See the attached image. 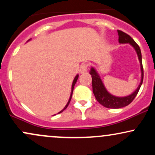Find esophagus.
Here are the masks:
<instances>
[{"label": "esophagus", "instance_id": "34e87169", "mask_svg": "<svg viewBox=\"0 0 155 155\" xmlns=\"http://www.w3.org/2000/svg\"><path fill=\"white\" fill-rule=\"evenodd\" d=\"M80 74H86L87 72V64H83L79 69Z\"/></svg>", "mask_w": 155, "mask_h": 155}]
</instances>
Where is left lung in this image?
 I'll return each mask as SVG.
<instances>
[{"instance_id": "8db88e82", "label": "left lung", "mask_w": 155, "mask_h": 155, "mask_svg": "<svg viewBox=\"0 0 155 155\" xmlns=\"http://www.w3.org/2000/svg\"><path fill=\"white\" fill-rule=\"evenodd\" d=\"M117 33H118L119 35V43L122 44H129L136 50L140 63V72H141L140 78L141 79H140L139 85L134 92L130 94L129 95L124 96V97H118V96L112 95L106 90L100 75H99L95 68L92 66L91 68H90V74L92 76V92H93L96 100L98 101L102 106H104V107L108 108H120L127 106V105L130 104L133 101V99L136 97L138 91H139L143 79V65H142V57L140 47H138V44L135 42V41L129 35L126 34L125 33L121 31H117Z\"/></svg>"}]
</instances>
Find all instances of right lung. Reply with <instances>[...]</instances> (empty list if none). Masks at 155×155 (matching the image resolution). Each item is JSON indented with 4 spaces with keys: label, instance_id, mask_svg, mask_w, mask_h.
Here are the masks:
<instances>
[{
    "label": "right lung",
    "instance_id": "add662e5",
    "mask_svg": "<svg viewBox=\"0 0 155 155\" xmlns=\"http://www.w3.org/2000/svg\"><path fill=\"white\" fill-rule=\"evenodd\" d=\"M30 40H31V39H29V40H28V41H29ZM78 78H79V74H77V75H76V76H75V78H74V81H73V83H72V86H71V95H70V97H69V100H68V101L67 104L65 105V107H64V108H63V110H61V111H60V112H58V114H60V113H61V112H63V111H64V110H65V108H66L68 107V106L69 103H70L71 100V97H72V94H73V91H74V85H75V84H76V81H77ZM54 115H55V114H54Z\"/></svg>",
    "mask_w": 155,
    "mask_h": 155
}]
</instances>
